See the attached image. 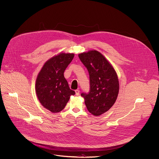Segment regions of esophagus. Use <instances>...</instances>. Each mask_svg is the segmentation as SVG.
<instances>
[{
    "mask_svg": "<svg viewBox=\"0 0 159 159\" xmlns=\"http://www.w3.org/2000/svg\"><path fill=\"white\" fill-rule=\"evenodd\" d=\"M75 92L76 95H79V93H80V90H75Z\"/></svg>",
    "mask_w": 159,
    "mask_h": 159,
    "instance_id": "34e87169",
    "label": "esophagus"
}]
</instances>
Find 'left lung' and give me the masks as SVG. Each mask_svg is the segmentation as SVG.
Here are the masks:
<instances>
[{
    "label": "left lung",
    "instance_id": "obj_1",
    "mask_svg": "<svg viewBox=\"0 0 159 159\" xmlns=\"http://www.w3.org/2000/svg\"><path fill=\"white\" fill-rule=\"evenodd\" d=\"M90 78V90L82 93L88 111L100 116L115 103L119 92V81L113 66L98 51L93 50L79 54Z\"/></svg>",
    "mask_w": 159,
    "mask_h": 159
}]
</instances>
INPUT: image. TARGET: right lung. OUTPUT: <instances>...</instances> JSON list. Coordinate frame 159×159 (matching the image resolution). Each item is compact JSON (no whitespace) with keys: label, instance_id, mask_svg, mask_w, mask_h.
<instances>
[{"label":"right lung","instance_id":"obj_1","mask_svg":"<svg viewBox=\"0 0 159 159\" xmlns=\"http://www.w3.org/2000/svg\"><path fill=\"white\" fill-rule=\"evenodd\" d=\"M74 54L61 53L49 59L39 72L36 81V92L41 105L52 113L62 111L75 93L70 89L64 72Z\"/></svg>","mask_w":159,"mask_h":159}]
</instances>
